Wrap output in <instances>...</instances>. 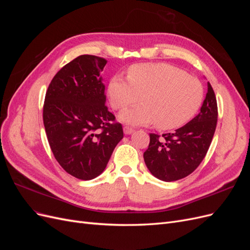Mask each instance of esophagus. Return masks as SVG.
Returning a JSON list of instances; mask_svg holds the SVG:
<instances>
[{"label": "esophagus", "mask_w": 250, "mask_h": 250, "mask_svg": "<svg viewBox=\"0 0 250 250\" xmlns=\"http://www.w3.org/2000/svg\"><path fill=\"white\" fill-rule=\"evenodd\" d=\"M123 130H124V133H125V134H131L132 132H134L133 128L128 127V126H125V127L123 128Z\"/></svg>", "instance_id": "34e87169"}]
</instances>
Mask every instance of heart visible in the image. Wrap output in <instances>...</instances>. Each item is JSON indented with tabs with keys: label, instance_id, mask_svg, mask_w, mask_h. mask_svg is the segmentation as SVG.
I'll return each mask as SVG.
<instances>
[{
	"label": "heart",
	"instance_id": "obj_1",
	"mask_svg": "<svg viewBox=\"0 0 250 250\" xmlns=\"http://www.w3.org/2000/svg\"><path fill=\"white\" fill-rule=\"evenodd\" d=\"M128 80L112 77L108 84L111 106L121 110L141 101L140 106L120 113L123 123H155L163 130L185 125L199 110L204 98L202 83L168 63H139L128 69Z\"/></svg>",
	"mask_w": 250,
	"mask_h": 250
}]
</instances>
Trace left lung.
<instances>
[{
	"label": "left lung",
	"mask_w": 250,
	"mask_h": 250,
	"mask_svg": "<svg viewBox=\"0 0 250 250\" xmlns=\"http://www.w3.org/2000/svg\"><path fill=\"white\" fill-rule=\"evenodd\" d=\"M218 119L214 89L208 82V93L200 112L173 133H150L144 161L153 176L163 181L185 178L195 171L204 156L216 130Z\"/></svg>",
	"instance_id": "left-lung-1"
}]
</instances>
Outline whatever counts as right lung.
Returning <instances> with one entry per match:
<instances>
[{"mask_svg": "<svg viewBox=\"0 0 250 250\" xmlns=\"http://www.w3.org/2000/svg\"><path fill=\"white\" fill-rule=\"evenodd\" d=\"M106 62L78 56L57 72L44 98L42 119L52 152L66 173L82 180L100 175L124 135L105 105L100 73Z\"/></svg>", "mask_w": 250, "mask_h": 250, "instance_id": "add662e5", "label": "right lung"}]
</instances>
